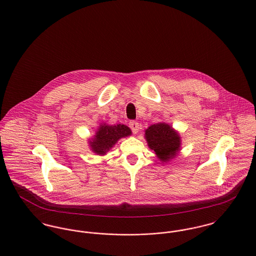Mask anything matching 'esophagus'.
Masks as SVG:
<instances>
[{
    "label": "esophagus",
    "instance_id": "obj_1",
    "mask_svg": "<svg viewBox=\"0 0 256 256\" xmlns=\"http://www.w3.org/2000/svg\"><path fill=\"white\" fill-rule=\"evenodd\" d=\"M129 127L131 128V130H132V132H133L134 134H137L138 131H139L140 125H139V123H138L137 121H130V122H129Z\"/></svg>",
    "mask_w": 256,
    "mask_h": 256
}]
</instances>
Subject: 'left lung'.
I'll list each match as a JSON object with an SVG mask.
<instances>
[{
	"label": "left lung",
	"mask_w": 256,
	"mask_h": 256,
	"mask_svg": "<svg viewBox=\"0 0 256 256\" xmlns=\"http://www.w3.org/2000/svg\"><path fill=\"white\" fill-rule=\"evenodd\" d=\"M148 146L154 150L160 160L166 162L176 158L180 150V136L174 128L164 122L150 125L145 131Z\"/></svg>",
	"instance_id": "1"
}]
</instances>
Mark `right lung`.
Instances as JSON below:
<instances>
[{"label": "right lung", "instance_id": "obj_1", "mask_svg": "<svg viewBox=\"0 0 256 256\" xmlns=\"http://www.w3.org/2000/svg\"><path fill=\"white\" fill-rule=\"evenodd\" d=\"M131 129L123 124L106 125L102 124L98 127L94 137L90 140V146L96 154H106L117 141L123 137L130 136Z\"/></svg>", "mask_w": 256, "mask_h": 256}]
</instances>
